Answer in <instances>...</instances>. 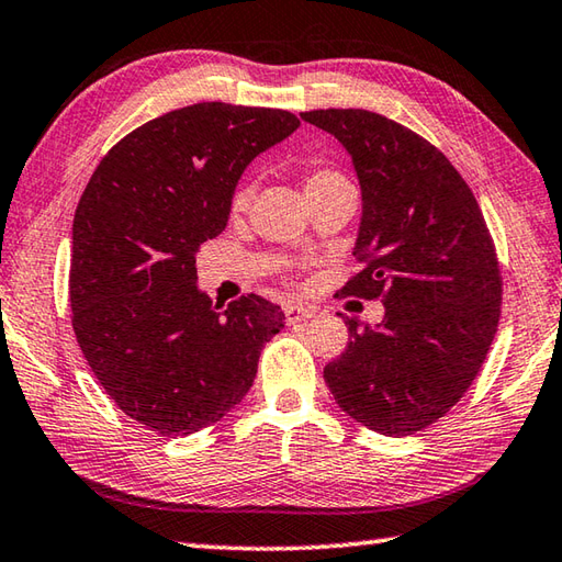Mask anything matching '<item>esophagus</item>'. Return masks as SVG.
I'll return each instance as SVG.
<instances>
[{"mask_svg":"<svg viewBox=\"0 0 562 562\" xmlns=\"http://www.w3.org/2000/svg\"><path fill=\"white\" fill-rule=\"evenodd\" d=\"M312 316H316V306H310V304H288V310H284L288 324H300L304 318H312Z\"/></svg>","mask_w":562,"mask_h":562,"instance_id":"obj_1","label":"esophagus"}]
</instances>
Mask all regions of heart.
<instances>
[{
    "mask_svg": "<svg viewBox=\"0 0 562 562\" xmlns=\"http://www.w3.org/2000/svg\"><path fill=\"white\" fill-rule=\"evenodd\" d=\"M344 180H346L344 175L331 170V168H312L310 172L304 175V190H306V194H310V192L322 190V187H328V184H334V182H344ZM248 200H250V187L248 184L238 187L236 194H234V209H236V212H238V209H244L248 204Z\"/></svg>",
    "mask_w": 562,
    "mask_h": 562,
    "instance_id": "b5f03b06",
    "label": "heart"
}]
</instances>
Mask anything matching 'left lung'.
I'll use <instances>...</instances> for the list:
<instances>
[{
  "instance_id": "left-lung-1",
  "label": "left lung",
  "mask_w": 562,
  "mask_h": 562,
  "mask_svg": "<svg viewBox=\"0 0 562 562\" xmlns=\"http://www.w3.org/2000/svg\"><path fill=\"white\" fill-rule=\"evenodd\" d=\"M304 121L353 158L360 270L340 296L382 300L384 318L324 368L336 404L384 436H409L453 409L497 334L502 272L475 194L441 150L368 109H316Z\"/></svg>"
}]
</instances>
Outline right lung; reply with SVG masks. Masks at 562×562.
<instances>
[{
	"label": "right lung",
	"instance_id": "right-lung-1",
	"mask_svg": "<svg viewBox=\"0 0 562 562\" xmlns=\"http://www.w3.org/2000/svg\"><path fill=\"white\" fill-rule=\"evenodd\" d=\"M282 109L202 102L131 131L97 165L72 222V331L121 412L190 436L246 397L284 314L258 294L218 312L194 256L222 234L248 162L288 138Z\"/></svg>",
	"mask_w": 562,
	"mask_h": 562
}]
</instances>
